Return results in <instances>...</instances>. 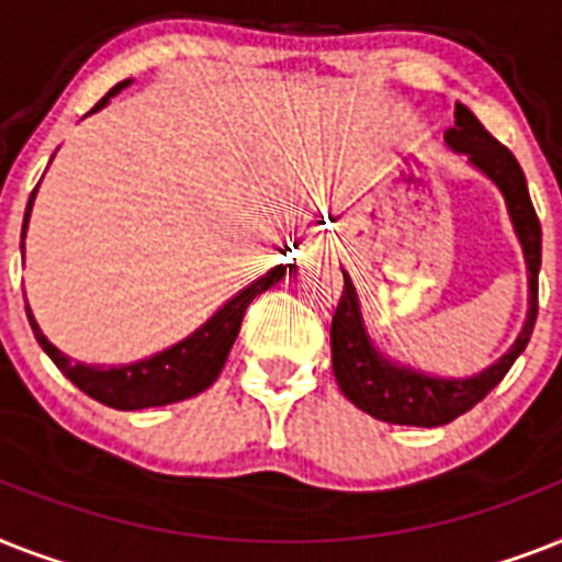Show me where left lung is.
<instances>
[{
    "mask_svg": "<svg viewBox=\"0 0 562 562\" xmlns=\"http://www.w3.org/2000/svg\"><path fill=\"white\" fill-rule=\"evenodd\" d=\"M447 144L456 153H464L476 164L487 178H494L496 187L503 190L508 202L510 222L517 231L528 262V321L517 344L510 346V352L496 360L494 367L485 369L482 375L468 378V381H441V378L418 375L413 369H398L386 363L381 355L372 349L363 323H360L358 294H355L352 280L344 271V294L337 303V312L331 317V369H335L337 386L355 407L369 413L378 422L390 424H409V427H439V424L453 422L487 392L494 390L514 360L522 355V349L531 340L533 321H537V277H540V257H542V231L537 210L528 195L526 172L519 167L505 144L491 135L479 123L471 109L456 103V126L447 130Z\"/></svg>",
    "mask_w": 562,
    "mask_h": 562,
    "instance_id": "1",
    "label": "left lung"
}]
</instances>
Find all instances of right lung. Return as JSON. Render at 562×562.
Returning a JSON list of instances; mask_svg holds the SVG:
<instances>
[{"mask_svg": "<svg viewBox=\"0 0 562 562\" xmlns=\"http://www.w3.org/2000/svg\"><path fill=\"white\" fill-rule=\"evenodd\" d=\"M123 83H117L115 89L109 91L106 98L100 100V109L106 103L117 89H123ZM36 193V187H34ZM34 193L29 199V207H25V222H22V241H25V227H29L31 216V202H34ZM285 266H277L259 277L254 285H248L245 291L231 300L227 305H222L207 323H204L195 335H190L187 340H181L178 346L167 349V352L155 355V358L138 360V363H130V367H86V363H77V360L66 358L63 352H57L45 335L40 331V326L34 323L29 312V323L34 328V337L40 340V346L45 349V355L54 360V367L63 372V375L71 381L80 392H86L89 398L106 404V407L115 409H144V407H164V404H176V401L193 398L199 392L207 390L213 381L218 378L222 367H225L227 355H231V346H234L236 335H239L241 317H245V308L254 303V296L268 291L271 285L282 280Z\"/></svg>", "mask_w": 562, "mask_h": 562, "instance_id": "right-lung-1", "label": "right lung"}]
</instances>
